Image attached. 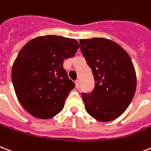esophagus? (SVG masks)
I'll return each mask as SVG.
<instances>
[{"label": "esophagus", "mask_w": 151, "mask_h": 151, "mask_svg": "<svg viewBox=\"0 0 151 151\" xmlns=\"http://www.w3.org/2000/svg\"><path fill=\"white\" fill-rule=\"evenodd\" d=\"M76 88H80V80H76Z\"/></svg>", "instance_id": "esophagus-1"}]
</instances>
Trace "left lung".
Wrapping results in <instances>:
<instances>
[{
	"label": "left lung",
	"mask_w": 151,
	"mask_h": 151,
	"mask_svg": "<svg viewBox=\"0 0 151 151\" xmlns=\"http://www.w3.org/2000/svg\"><path fill=\"white\" fill-rule=\"evenodd\" d=\"M80 42L95 81L91 93H82L87 113L99 122L116 119L129 107L136 91L137 76L131 59L110 39L93 38Z\"/></svg>",
	"instance_id": "1"
}]
</instances>
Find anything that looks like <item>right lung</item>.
Here are the masks:
<instances>
[{"label": "right lung", "instance_id": "obj_1", "mask_svg": "<svg viewBox=\"0 0 151 151\" xmlns=\"http://www.w3.org/2000/svg\"><path fill=\"white\" fill-rule=\"evenodd\" d=\"M79 48L76 39L46 35L33 38L20 50L12 68V81L17 100L32 116L49 119L62 111L75 87L63 62Z\"/></svg>", "mask_w": 151, "mask_h": 151}]
</instances>
